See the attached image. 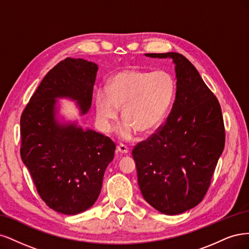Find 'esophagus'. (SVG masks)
Returning <instances> with one entry per match:
<instances>
[{"label":"esophagus","mask_w":249,"mask_h":249,"mask_svg":"<svg viewBox=\"0 0 249 249\" xmlns=\"http://www.w3.org/2000/svg\"><path fill=\"white\" fill-rule=\"evenodd\" d=\"M117 150H118L119 153H121V154H127L128 152H129V149H128V147L123 145V143H120V145L117 147Z\"/></svg>","instance_id":"34e87169"}]
</instances>
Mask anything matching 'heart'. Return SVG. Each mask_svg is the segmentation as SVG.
I'll return each mask as SVG.
<instances>
[{
	"label": "heart",
	"mask_w": 249,
	"mask_h": 249,
	"mask_svg": "<svg viewBox=\"0 0 249 249\" xmlns=\"http://www.w3.org/2000/svg\"><path fill=\"white\" fill-rule=\"evenodd\" d=\"M176 84L171 73L164 70L149 71L127 69L111 77L107 91L95 95L96 119L104 132L113 130V125L122 108L124 121L119 135L129 140L138 130L148 133L163 121L175 98Z\"/></svg>",
	"instance_id": "1"
}]
</instances>
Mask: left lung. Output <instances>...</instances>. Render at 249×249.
<instances>
[{"mask_svg": "<svg viewBox=\"0 0 249 249\" xmlns=\"http://www.w3.org/2000/svg\"><path fill=\"white\" fill-rule=\"evenodd\" d=\"M146 55L173 59L177 91L165 122L132 150L138 182L143 198L156 210L181 214L202 202L211 184L226 142L221 107L183 54Z\"/></svg>", "mask_w": 249, "mask_h": 249, "instance_id": "1", "label": "left lung"}]
</instances>
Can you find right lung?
Here are the masks:
<instances>
[{"label":"right lung","instance_id":"right-lung-1","mask_svg":"<svg viewBox=\"0 0 249 249\" xmlns=\"http://www.w3.org/2000/svg\"><path fill=\"white\" fill-rule=\"evenodd\" d=\"M97 70L95 63L84 59L61 61L44 76L20 117L22 162L43 202L65 215L95 204L115 155L116 145L108 136L55 119V98L76 100L87 114Z\"/></svg>","mask_w":249,"mask_h":249}]
</instances>
